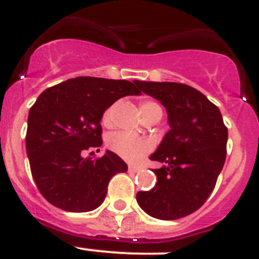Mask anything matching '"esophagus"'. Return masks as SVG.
Returning <instances> with one entry per match:
<instances>
[{
    "mask_svg": "<svg viewBox=\"0 0 259 259\" xmlns=\"http://www.w3.org/2000/svg\"><path fill=\"white\" fill-rule=\"evenodd\" d=\"M142 169V166L139 165H128V170L130 172H138V170Z\"/></svg>",
    "mask_w": 259,
    "mask_h": 259,
    "instance_id": "34e87169",
    "label": "esophagus"
}]
</instances>
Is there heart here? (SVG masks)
Segmentation results:
<instances>
[{
  "label": "heart",
  "mask_w": 259,
  "mask_h": 259,
  "mask_svg": "<svg viewBox=\"0 0 259 259\" xmlns=\"http://www.w3.org/2000/svg\"><path fill=\"white\" fill-rule=\"evenodd\" d=\"M115 106L108 107L103 112L102 121L104 125L112 124V114H114ZM140 111L144 116L145 120L148 119H161L163 116V108L159 103H156L153 100H143L140 103ZM107 145L108 148L117 156H120L121 159L128 160V161H136L142 156L151 152L153 144L148 138L143 136H136V135L128 134V132H114L107 138Z\"/></svg>",
  "instance_id": "b5f03b06"
}]
</instances>
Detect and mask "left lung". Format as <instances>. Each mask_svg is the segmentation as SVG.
Here are the masks:
<instances>
[{"label": "left lung", "instance_id": "8db88e82", "mask_svg": "<svg viewBox=\"0 0 259 259\" xmlns=\"http://www.w3.org/2000/svg\"><path fill=\"white\" fill-rule=\"evenodd\" d=\"M143 93L160 100L170 130L149 159L157 183L138 192L140 208L155 219L179 220L200 209L213 192L226 159L228 127L219 107L198 90L175 82L135 80Z\"/></svg>", "mask_w": 259, "mask_h": 259}]
</instances>
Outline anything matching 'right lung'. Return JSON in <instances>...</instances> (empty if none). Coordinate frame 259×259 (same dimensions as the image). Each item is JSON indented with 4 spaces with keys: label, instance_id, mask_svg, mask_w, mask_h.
<instances>
[{
    "label": "right lung",
    "instance_id": "obj_1",
    "mask_svg": "<svg viewBox=\"0 0 259 259\" xmlns=\"http://www.w3.org/2000/svg\"><path fill=\"white\" fill-rule=\"evenodd\" d=\"M139 94L135 82L78 76L38 96L29 111L26 152L38 191L51 205L80 213L104 201L110 180L127 172V164L110 151L87 159L82 153L103 143L104 111L123 96Z\"/></svg>",
    "mask_w": 259,
    "mask_h": 259
}]
</instances>
